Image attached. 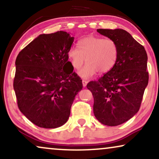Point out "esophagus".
I'll return each instance as SVG.
<instances>
[{"label": "esophagus", "mask_w": 159, "mask_h": 159, "mask_svg": "<svg viewBox=\"0 0 159 159\" xmlns=\"http://www.w3.org/2000/svg\"><path fill=\"white\" fill-rule=\"evenodd\" d=\"M87 84H88V81H86V80H82V85H83L84 88H85Z\"/></svg>", "instance_id": "1"}]
</instances>
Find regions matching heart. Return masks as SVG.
Instances as JSON below:
<instances>
[{
  "label": "heart",
  "instance_id": "1",
  "mask_svg": "<svg viewBox=\"0 0 159 159\" xmlns=\"http://www.w3.org/2000/svg\"><path fill=\"white\" fill-rule=\"evenodd\" d=\"M79 48L71 47L67 56L71 66L79 70L84 63L87 64L79 71L80 77L88 79L95 73L103 74L110 71L118 58V46L109 38L89 35L78 42Z\"/></svg>",
  "mask_w": 159,
  "mask_h": 159
}]
</instances>
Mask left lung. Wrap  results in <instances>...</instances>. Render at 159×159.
I'll use <instances>...</instances> for the list:
<instances>
[{"mask_svg":"<svg viewBox=\"0 0 159 159\" xmlns=\"http://www.w3.org/2000/svg\"><path fill=\"white\" fill-rule=\"evenodd\" d=\"M97 32L116 42L118 58L110 71L97 81L89 82L87 88L94 98L95 118L104 125L117 126L140 109L148 83V56L144 47L125 30L99 29Z\"/></svg>","mask_w":159,"mask_h":159,"instance_id":"1","label":"left lung"}]
</instances>
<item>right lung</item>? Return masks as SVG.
Masks as SVG:
<instances>
[{"label": "right lung", "instance_id": "obj_1", "mask_svg": "<svg viewBox=\"0 0 159 159\" xmlns=\"http://www.w3.org/2000/svg\"><path fill=\"white\" fill-rule=\"evenodd\" d=\"M74 39L64 31L41 34L16 57L14 89L18 107L40 127L64 125L75 96L82 89V80L73 72L67 56Z\"/></svg>", "mask_w": 159, "mask_h": 159}]
</instances>
